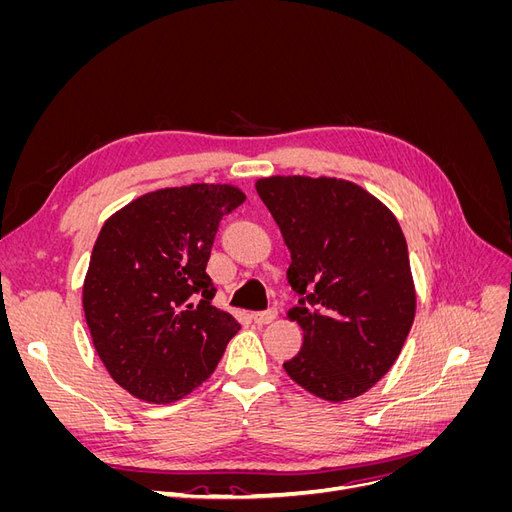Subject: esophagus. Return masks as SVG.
<instances>
[{
    "label": "esophagus",
    "instance_id": "esophagus-1",
    "mask_svg": "<svg viewBox=\"0 0 512 512\" xmlns=\"http://www.w3.org/2000/svg\"><path fill=\"white\" fill-rule=\"evenodd\" d=\"M277 318V309H267V312H256L252 314V320L256 324H271Z\"/></svg>",
    "mask_w": 512,
    "mask_h": 512
}]
</instances>
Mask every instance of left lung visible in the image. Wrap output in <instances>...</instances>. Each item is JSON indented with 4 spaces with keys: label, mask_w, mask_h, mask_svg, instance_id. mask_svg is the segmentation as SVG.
<instances>
[{
    "label": "left lung",
    "mask_w": 512,
    "mask_h": 512,
    "mask_svg": "<svg viewBox=\"0 0 512 512\" xmlns=\"http://www.w3.org/2000/svg\"><path fill=\"white\" fill-rule=\"evenodd\" d=\"M256 192L282 230L288 284L301 294L286 316L303 329V348L286 374L333 404L363 395L397 361L416 312L397 218L346 179L275 175Z\"/></svg>",
    "instance_id": "1"
}]
</instances>
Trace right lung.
I'll list each match as a JSON object with an SVG mask.
<instances>
[{"instance_id":"right-lung-1","label":"right lung","mask_w":512,"mask_h":512,"mask_svg":"<svg viewBox=\"0 0 512 512\" xmlns=\"http://www.w3.org/2000/svg\"><path fill=\"white\" fill-rule=\"evenodd\" d=\"M245 200L230 183L134 198L108 218L83 282L91 342L123 391L173 404L203 384L239 331L213 307L207 262L220 220Z\"/></svg>"}]
</instances>
